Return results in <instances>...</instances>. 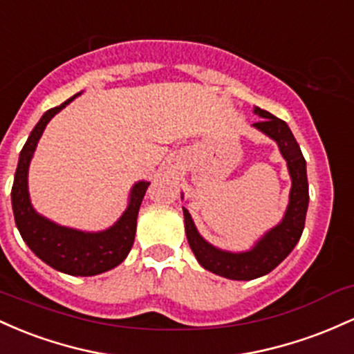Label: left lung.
<instances>
[{"instance_id":"obj_1","label":"left lung","mask_w":354,"mask_h":354,"mask_svg":"<svg viewBox=\"0 0 354 354\" xmlns=\"http://www.w3.org/2000/svg\"><path fill=\"white\" fill-rule=\"evenodd\" d=\"M254 113L263 117V120L256 122L252 127H256L257 130H261L276 142L281 150V156L288 164L289 176H291L292 184L291 192H289V204L283 221L276 227L268 230L249 251L229 252L209 244L198 234L189 210L182 207L184 209L185 234H187L189 245L194 256L197 257L198 264L210 272L234 281L256 279V277L271 272L276 266L283 263L289 252L295 249L297 241L301 239L309 202L306 160L291 129L284 120L274 117L272 113L266 112L259 106H254Z\"/></svg>"}]
</instances>
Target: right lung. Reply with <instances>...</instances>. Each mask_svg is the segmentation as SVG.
<instances>
[{
	"instance_id": "obj_1",
	"label": "right lung",
	"mask_w": 354,
	"mask_h": 354,
	"mask_svg": "<svg viewBox=\"0 0 354 354\" xmlns=\"http://www.w3.org/2000/svg\"><path fill=\"white\" fill-rule=\"evenodd\" d=\"M78 95L80 93L73 95L59 106L50 109L31 130L25 147L19 152L13 189H11V204H13L15 222L23 241L43 263L70 276H95L117 268L129 256L137 230L138 209L150 182L140 180L133 185L130 190L129 205L120 219L112 227L100 232H85V230L58 225L53 221L39 216L33 209L28 192V169L35 149L51 118Z\"/></svg>"
}]
</instances>
